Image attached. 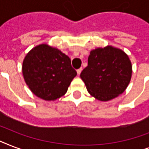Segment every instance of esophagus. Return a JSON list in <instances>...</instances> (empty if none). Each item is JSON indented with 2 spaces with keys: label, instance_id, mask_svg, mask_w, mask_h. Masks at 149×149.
Masks as SVG:
<instances>
[{
  "label": "esophagus",
  "instance_id": "1",
  "mask_svg": "<svg viewBox=\"0 0 149 149\" xmlns=\"http://www.w3.org/2000/svg\"><path fill=\"white\" fill-rule=\"evenodd\" d=\"M77 74L79 75L80 73H81L82 72V68H79V69H78V70H77Z\"/></svg>",
  "mask_w": 149,
  "mask_h": 149
}]
</instances>
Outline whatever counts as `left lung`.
<instances>
[{
  "instance_id": "obj_1",
  "label": "left lung",
  "mask_w": 149,
  "mask_h": 149,
  "mask_svg": "<svg viewBox=\"0 0 149 149\" xmlns=\"http://www.w3.org/2000/svg\"><path fill=\"white\" fill-rule=\"evenodd\" d=\"M132 63L125 52L112 46L91 52L88 65L80 77L91 95L101 101L115 98L125 91L131 80Z\"/></svg>"
}]
</instances>
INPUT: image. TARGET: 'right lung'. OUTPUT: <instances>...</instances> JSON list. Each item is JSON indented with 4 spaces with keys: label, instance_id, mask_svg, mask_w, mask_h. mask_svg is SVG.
<instances>
[{
    "label": "right lung",
    "instance_id": "obj_1",
    "mask_svg": "<svg viewBox=\"0 0 149 149\" xmlns=\"http://www.w3.org/2000/svg\"><path fill=\"white\" fill-rule=\"evenodd\" d=\"M22 72L31 92L45 100L64 95L77 74L66 55L46 44L36 46L27 54Z\"/></svg>",
    "mask_w": 149,
    "mask_h": 149
}]
</instances>
